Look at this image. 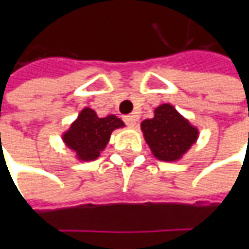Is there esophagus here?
I'll use <instances>...</instances> for the list:
<instances>
[{
    "label": "esophagus",
    "instance_id": "esophagus-1",
    "mask_svg": "<svg viewBox=\"0 0 249 249\" xmlns=\"http://www.w3.org/2000/svg\"><path fill=\"white\" fill-rule=\"evenodd\" d=\"M123 120H124V123H126L127 126L133 127V126H136V123H137V120H139V116H137V115H126V116L123 118Z\"/></svg>",
    "mask_w": 249,
    "mask_h": 249
}]
</instances>
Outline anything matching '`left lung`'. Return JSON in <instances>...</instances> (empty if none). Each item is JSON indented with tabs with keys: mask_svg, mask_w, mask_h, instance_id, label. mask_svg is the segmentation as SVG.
<instances>
[{
	"mask_svg": "<svg viewBox=\"0 0 249 249\" xmlns=\"http://www.w3.org/2000/svg\"><path fill=\"white\" fill-rule=\"evenodd\" d=\"M141 130L152 154L167 162L180 158L198 137V130L169 104L158 107L152 119L141 123Z\"/></svg>",
	"mask_w": 249,
	"mask_h": 249,
	"instance_id": "obj_1",
	"label": "left lung"
}]
</instances>
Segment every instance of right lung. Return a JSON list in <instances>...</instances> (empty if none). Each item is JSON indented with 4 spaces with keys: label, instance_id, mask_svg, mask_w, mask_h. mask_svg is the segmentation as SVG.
<instances>
[{
    "label": "right lung",
    "instance_id": "add662e5",
    "mask_svg": "<svg viewBox=\"0 0 249 249\" xmlns=\"http://www.w3.org/2000/svg\"><path fill=\"white\" fill-rule=\"evenodd\" d=\"M122 126L124 123L113 115L98 118L94 110L84 108L71 129L63 134V141L76 152L79 159L94 160L108 144L110 133Z\"/></svg>",
    "mask_w": 249,
    "mask_h": 249
}]
</instances>
